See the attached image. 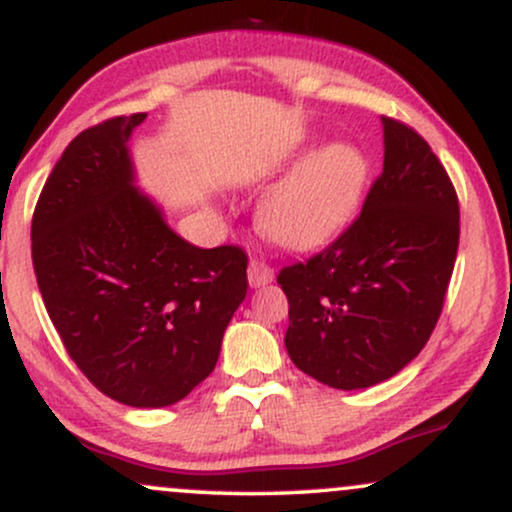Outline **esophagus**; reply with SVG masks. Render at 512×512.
Returning a JSON list of instances; mask_svg holds the SVG:
<instances>
[{
	"instance_id": "esophagus-1",
	"label": "esophagus",
	"mask_w": 512,
	"mask_h": 512,
	"mask_svg": "<svg viewBox=\"0 0 512 512\" xmlns=\"http://www.w3.org/2000/svg\"><path fill=\"white\" fill-rule=\"evenodd\" d=\"M274 279V269L269 264H264L262 260H250L248 264V284L252 289H260V286L272 284Z\"/></svg>"
}]
</instances>
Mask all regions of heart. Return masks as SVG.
<instances>
[{
    "mask_svg": "<svg viewBox=\"0 0 512 512\" xmlns=\"http://www.w3.org/2000/svg\"><path fill=\"white\" fill-rule=\"evenodd\" d=\"M366 182L368 161L358 146L325 144L264 192L257 223L264 236L284 248H315L351 219Z\"/></svg>",
    "mask_w": 512,
    "mask_h": 512,
    "instance_id": "b5f03b06",
    "label": "heart"
}]
</instances>
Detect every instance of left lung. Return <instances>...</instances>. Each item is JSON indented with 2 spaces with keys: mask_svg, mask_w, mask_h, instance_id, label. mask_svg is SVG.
I'll return each mask as SVG.
<instances>
[{
  "mask_svg": "<svg viewBox=\"0 0 512 512\" xmlns=\"http://www.w3.org/2000/svg\"><path fill=\"white\" fill-rule=\"evenodd\" d=\"M383 173L361 216L276 281L289 298L284 344L317 383L363 390L419 356L440 310L460 245V204L421 134L383 117Z\"/></svg>",
  "mask_w": 512,
  "mask_h": 512,
  "instance_id": "obj_1",
  "label": "left lung"
}]
</instances>
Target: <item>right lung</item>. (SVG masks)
<instances>
[{
    "label": "right lung",
    "instance_id": "1",
    "mask_svg": "<svg viewBox=\"0 0 512 512\" xmlns=\"http://www.w3.org/2000/svg\"><path fill=\"white\" fill-rule=\"evenodd\" d=\"M146 113L84 129L35 204L33 267L64 349L127 407L180 402L214 370L248 293V255L197 248L137 187L129 139Z\"/></svg>",
    "mask_w": 512,
    "mask_h": 512
}]
</instances>
